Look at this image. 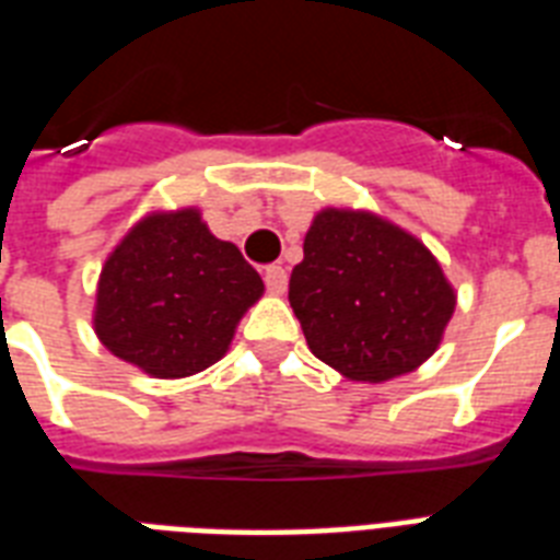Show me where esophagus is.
Instances as JSON below:
<instances>
[{
	"instance_id": "34e87169",
	"label": "esophagus",
	"mask_w": 560,
	"mask_h": 560,
	"mask_svg": "<svg viewBox=\"0 0 560 560\" xmlns=\"http://www.w3.org/2000/svg\"><path fill=\"white\" fill-rule=\"evenodd\" d=\"M264 281H267V290H270L272 296H281L288 290V270L279 267V264H272V267L264 270Z\"/></svg>"
}]
</instances>
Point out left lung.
Instances as JSON below:
<instances>
[{
  "label": "left lung",
  "mask_w": 560,
  "mask_h": 560,
  "mask_svg": "<svg viewBox=\"0 0 560 560\" xmlns=\"http://www.w3.org/2000/svg\"><path fill=\"white\" fill-rule=\"evenodd\" d=\"M307 349L349 381L383 383L433 358L456 293L416 235L372 211L323 209L290 272Z\"/></svg>",
  "instance_id": "obj_1"
}]
</instances>
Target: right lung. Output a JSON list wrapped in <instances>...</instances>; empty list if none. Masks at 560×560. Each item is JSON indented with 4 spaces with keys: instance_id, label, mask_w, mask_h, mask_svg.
Instances as JSON below:
<instances>
[{
    "instance_id": "right-lung-1",
    "label": "right lung",
    "mask_w": 560,
    "mask_h": 560,
    "mask_svg": "<svg viewBox=\"0 0 560 560\" xmlns=\"http://www.w3.org/2000/svg\"><path fill=\"white\" fill-rule=\"evenodd\" d=\"M261 293V276L200 211H153L101 267L92 323L118 360L174 381L218 363Z\"/></svg>"
}]
</instances>
